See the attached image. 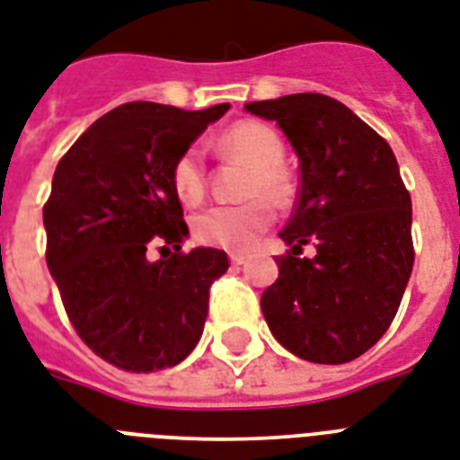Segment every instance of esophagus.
Returning a JSON list of instances; mask_svg holds the SVG:
<instances>
[{
	"mask_svg": "<svg viewBox=\"0 0 460 460\" xmlns=\"http://www.w3.org/2000/svg\"><path fill=\"white\" fill-rule=\"evenodd\" d=\"M229 260L234 264H243V262H245V255H243V252H231Z\"/></svg>",
	"mask_w": 460,
	"mask_h": 460,
	"instance_id": "esophagus-1",
	"label": "esophagus"
}]
</instances>
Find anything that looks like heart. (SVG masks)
I'll return each instance as SVG.
<instances>
[{
  "label": "heart",
  "mask_w": 460,
  "mask_h": 460,
  "mask_svg": "<svg viewBox=\"0 0 460 460\" xmlns=\"http://www.w3.org/2000/svg\"><path fill=\"white\" fill-rule=\"evenodd\" d=\"M217 151L252 165L245 196L267 195L276 203H283L290 196V179L283 170L286 146L274 127L255 120L236 122L222 132ZM172 184L177 196L189 205H196L205 196L208 172L198 148H189L179 155L172 170ZM271 219L274 208L267 199H252L243 205H215L193 217V236L212 248L248 250Z\"/></svg>",
  "instance_id": "b5f03b06"
}]
</instances>
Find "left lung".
<instances>
[{"mask_svg": "<svg viewBox=\"0 0 460 460\" xmlns=\"http://www.w3.org/2000/svg\"><path fill=\"white\" fill-rule=\"evenodd\" d=\"M300 160V193L279 236V279L262 293L267 326L288 352L347 364L371 349L397 314L413 269L411 196L390 144L323 94L252 101ZM312 242L314 258H300Z\"/></svg>", "mask_w": 460, "mask_h": 460, "instance_id": "1", "label": "left lung"}]
</instances>
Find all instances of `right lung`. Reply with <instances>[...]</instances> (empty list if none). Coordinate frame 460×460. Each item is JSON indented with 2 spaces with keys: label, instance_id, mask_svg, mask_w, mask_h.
<instances>
[{
  "label": "right lung",
  "instance_id": "1",
  "mask_svg": "<svg viewBox=\"0 0 460 460\" xmlns=\"http://www.w3.org/2000/svg\"><path fill=\"white\" fill-rule=\"evenodd\" d=\"M226 111L122 103L56 167L44 205L49 271L84 345L122 371L177 366L203 335L210 286L229 260L224 250H181L189 226L172 170ZM151 247L164 255L155 263Z\"/></svg>",
  "mask_w": 460,
  "mask_h": 460
}]
</instances>
